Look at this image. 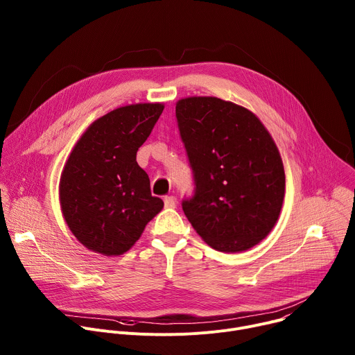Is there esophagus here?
Returning a JSON list of instances; mask_svg holds the SVG:
<instances>
[{
	"label": "esophagus",
	"mask_w": 355,
	"mask_h": 355,
	"mask_svg": "<svg viewBox=\"0 0 355 355\" xmlns=\"http://www.w3.org/2000/svg\"><path fill=\"white\" fill-rule=\"evenodd\" d=\"M175 205H177L175 196L170 195V196H166V198H164V207H166V208H175Z\"/></svg>",
	"instance_id": "34e87169"
}]
</instances>
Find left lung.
I'll use <instances>...</instances> for the list:
<instances>
[{
  "label": "left lung",
  "mask_w": 355,
  "mask_h": 355,
  "mask_svg": "<svg viewBox=\"0 0 355 355\" xmlns=\"http://www.w3.org/2000/svg\"><path fill=\"white\" fill-rule=\"evenodd\" d=\"M175 118L193 178L182 211L218 251H244L278 220L285 193L279 151L260 119L215 96H191Z\"/></svg>",
  "instance_id": "1"
}]
</instances>
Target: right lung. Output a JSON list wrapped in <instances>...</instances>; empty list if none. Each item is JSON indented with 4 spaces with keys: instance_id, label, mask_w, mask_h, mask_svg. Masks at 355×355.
<instances>
[{
    "instance_id": "right-lung-1",
    "label": "right lung",
    "mask_w": 355,
    "mask_h": 355,
    "mask_svg": "<svg viewBox=\"0 0 355 355\" xmlns=\"http://www.w3.org/2000/svg\"><path fill=\"white\" fill-rule=\"evenodd\" d=\"M164 105L136 104L96 119L74 146L60 180L64 219L87 248L121 256L162 209L136 162Z\"/></svg>"
}]
</instances>
